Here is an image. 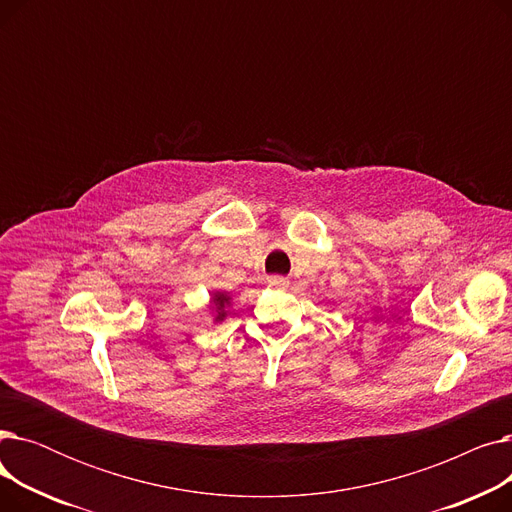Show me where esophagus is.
<instances>
[{
	"instance_id": "esophagus-1",
	"label": "esophagus",
	"mask_w": 512,
	"mask_h": 512,
	"mask_svg": "<svg viewBox=\"0 0 512 512\" xmlns=\"http://www.w3.org/2000/svg\"><path fill=\"white\" fill-rule=\"evenodd\" d=\"M267 284H270L272 288H286L288 280H286V278H280V276H272L270 280H267Z\"/></svg>"
}]
</instances>
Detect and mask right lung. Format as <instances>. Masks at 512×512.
Listing matches in <instances>:
<instances>
[{"mask_svg": "<svg viewBox=\"0 0 512 512\" xmlns=\"http://www.w3.org/2000/svg\"><path fill=\"white\" fill-rule=\"evenodd\" d=\"M211 305L215 307V311H218V315H215V321H222L224 317H226V311H224V307L226 305H230V297L226 292H213V297H211Z\"/></svg>", "mask_w": 512, "mask_h": 512, "instance_id": "right-lung-1", "label": "right lung"}]
</instances>
